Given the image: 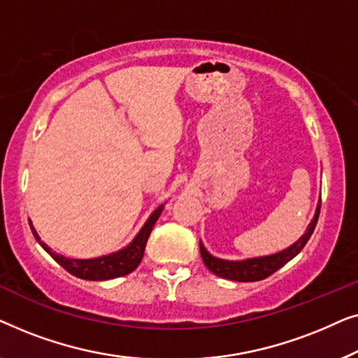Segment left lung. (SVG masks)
I'll use <instances>...</instances> for the list:
<instances>
[{"mask_svg": "<svg viewBox=\"0 0 358 358\" xmlns=\"http://www.w3.org/2000/svg\"><path fill=\"white\" fill-rule=\"evenodd\" d=\"M320 210H321V203L317 205L316 215L313 218V222L308 227L306 233L298 239V241L290 246L285 251L272 254V256H266V257H256V259H248V261H239V262H233V261H223V259H217L213 256H210L202 244H200V254H202L203 264L207 266L208 271H212L215 275L228 278V280H236V282H257L262 280V278H267L268 275H272L273 272H277L278 268L285 266L288 261H292L293 257L296 256L298 252L305 248V244L308 243V239L311 238L313 231H315L317 218H320Z\"/></svg>", "mask_w": 358, "mask_h": 358, "instance_id": "1", "label": "left lung"}]
</instances>
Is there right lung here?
<instances>
[{
	"label": "right lung",
	"mask_w": 358,
	"mask_h": 358,
	"mask_svg": "<svg viewBox=\"0 0 358 358\" xmlns=\"http://www.w3.org/2000/svg\"><path fill=\"white\" fill-rule=\"evenodd\" d=\"M161 212H163V205L155 210L153 215L148 218V222L145 223V227L141 228V231L136 234V238L129 244V246L122 249V251L109 254V256L86 259V261H81V259H68L60 256V254L53 252L47 244H43L41 241V238H38V234L36 233L32 224L31 229L37 241L41 243V246L45 249V251L50 254L66 272H70L71 275H75L78 278H85V280H109V278L127 275V273L134 272L135 268L138 267L141 259H143L146 241H148L151 229H153L156 220L159 218Z\"/></svg>",
	"instance_id": "right-lung-1"
}]
</instances>
